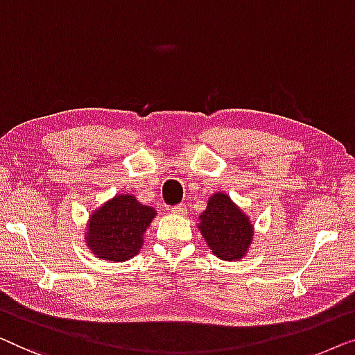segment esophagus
Masks as SVG:
<instances>
[{
	"mask_svg": "<svg viewBox=\"0 0 355 355\" xmlns=\"http://www.w3.org/2000/svg\"><path fill=\"white\" fill-rule=\"evenodd\" d=\"M168 211H171V214H175V216H183L187 212V206L184 204H178V206H173Z\"/></svg>",
	"mask_w": 355,
	"mask_h": 355,
	"instance_id": "34e87169",
	"label": "esophagus"
}]
</instances>
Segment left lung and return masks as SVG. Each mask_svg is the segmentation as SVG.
I'll list each match as a JSON object with an SVG mask.
<instances>
[{"mask_svg":"<svg viewBox=\"0 0 355 355\" xmlns=\"http://www.w3.org/2000/svg\"><path fill=\"white\" fill-rule=\"evenodd\" d=\"M198 220L207 248L220 261H241L249 252L254 239V223L227 193H214Z\"/></svg>","mask_w":355,"mask_h":355,"instance_id":"8db88e82","label":"left lung"}]
</instances>
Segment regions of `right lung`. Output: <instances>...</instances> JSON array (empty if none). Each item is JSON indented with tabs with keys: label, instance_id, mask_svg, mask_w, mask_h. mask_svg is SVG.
I'll list each match as a JSON object with an SVG mask.
<instances>
[{
	"label": "right lung",
	"instance_id": "obj_1",
	"mask_svg": "<svg viewBox=\"0 0 355 355\" xmlns=\"http://www.w3.org/2000/svg\"><path fill=\"white\" fill-rule=\"evenodd\" d=\"M156 216V209L144 206L133 194H117L89 214L85 244L103 261H130L141 249L144 233Z\"/></svg>",
	"mask_w": 355,
	"mask_h": 355
}]
</instances>
